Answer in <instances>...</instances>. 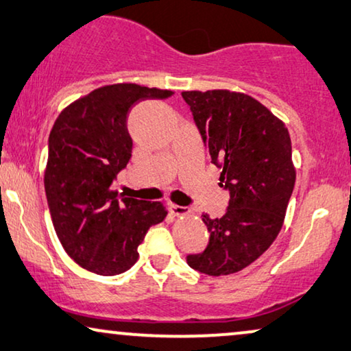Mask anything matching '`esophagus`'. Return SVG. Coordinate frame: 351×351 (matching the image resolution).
I'll return each instance as SVG.
<instances>
[{
	"mask_svg": "<svg viewBox=\"0 0 351 351\" xmlns=\"http://www.w3.org/2000/svg\"><path fill=\"white\" fill-rule=\"evenodd\" d=\"M169 211L170 215L173 216H182V215H189V208H186V206H180V205H175V204H170L169 205Z\"/></svg>",
	"mask_w": 351,
	"mask_h": 351,
	"instance_id": "1",
	"label": "esophagus"
}]
</instances>
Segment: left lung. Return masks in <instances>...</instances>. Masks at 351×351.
I'll return each instance as SVG.
<instances>
[{
	"label": "left lung",
	"instance_id": "8db88e82",
	"mask_svg": "<svg viewBox=\"0 0 351 351\" xmlns=\"http://www.w3.org/2000/svg\"><path fill=\"white\" fill-rule=\"evenodd\" d=\"M195 125L229 191L223 218L202 215L210 241L187 256L192 269L211 276L240 272L259 258L281 230L295 182L286 125L263 103L240 92H182Z\"/></svg>",
	"mask_w": 351,
	"mask_h": 351
}]
</instances>
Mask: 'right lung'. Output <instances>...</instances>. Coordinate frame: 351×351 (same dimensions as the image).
I'll return each instance as SVG.
<instances>
[{"label":"right lung","mask_w":351,"mask_h":351,"mask_svg":"<svg viewBox=\"0 0 351 351\" xmlns=\"http://www.w3.org/2000/svg\"><path fill=\"white\" fill-rule=\"evenodd\" d=\"M171 95L130 82L103 86L68 105L52 127L44 171L49 211L68 256L88 272H125L147 229L165 219L162 202L119 200L111 184L132 157L128 111Z\"/></svg>","instance_id":"add662e5"}]
</instances>
